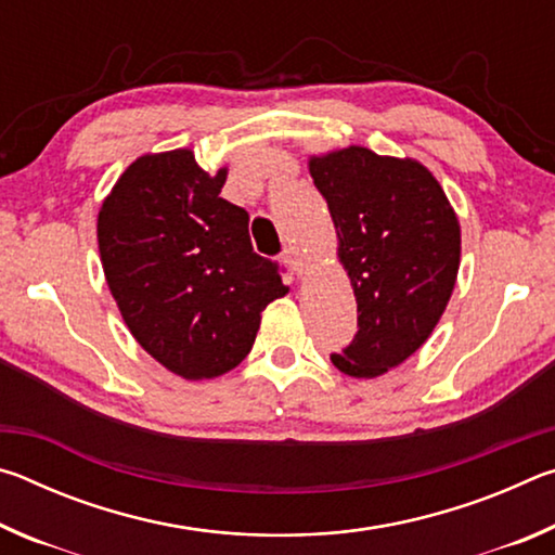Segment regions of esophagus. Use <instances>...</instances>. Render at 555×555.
I'll return each instance as SVG.
<instances>
[{
	"instance_id": "obj_1",
	"label": "esophagus",
	"mask_w": 555,
	"mask_h": 555,
	"mask_svg": "<svg viewBox=\"0 0 555 555\" xmlns=\"http://www.w3.org/2000/svg\"><path fill=\"white\" fill-rule=\"evenodd\" d=\"M286 261V264L291 267V271H294V274H298V276H304V271H306V259H304V255H300V251L296 249V247H286L284 249V257H281Z\"/></svg>"
}]
</instances>
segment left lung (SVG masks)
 Wrapping results in <instances>:
<instances>
[{
	"label": "left lung",
	"mask_w": 555,
	"mask_h": 555,
	"mask_svg": "<svg viewBox=\"0 0 555 555\" xmlns=\"http://www.w3.org/2000/svg\"><path fill=\"white\" fill-rule=\"evenodd\" d=\"M357 300L354 340L337 370L374 379L424 345L460 269V222L436 176L416 158L345 146L308 158Z\"/></svg>",
	"instance_id": "obj_1"
}]
</instances>
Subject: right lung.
<instances>
[{
    "instance_id": "add662e5",
    "label": "right lung",
    "mask_w": 555,
    "mask_h": 555,
    "mask_svg": "<svg viewBox=\"0 0 555 555\" xmlns=\"http://www.w3.org/2000/svg\"><path fill=\"white\" fill-rule=\"evenodd\" d=\"M228 166L191 149L144 154L98 215L100 261L129 333L168 372L215 379L249 354L261 311L288 286L251 249L249 215L220 198Z\"/></svg>"
}]
</instances>
